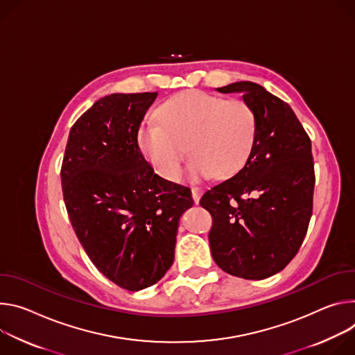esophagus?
Wrapping results in <instances>:
<instances>
[{
  "label": "esophagus",
  "mask_w": 355,
  "mask_h": 355,
  "mask_svg": "<svg viewBox=\"0 0 355 355\" xmlns=\"http://www.w3.org/2000/svg\"><path fill=\"white\" fill-rule=\"evenodd\" d=\"M202 194H203V189L202 187H199V186H193L191 187V196H193V200H194L196 205H199Z\"/></svg>",
  "instance_id": "obj_1"
}]
</instances>
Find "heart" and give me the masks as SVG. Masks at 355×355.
Instances as JSON below:
<instances>
[{"label":"heart","mask_w":355,"mask_h":355,"mask_svg":"<svg viewBox=\"0 0 355 355\" xmlns=\"http://www.w3.org/2000/svg\"><path fill=\"white\" fill-rule=\"evenodd\" d=\"M162 123L148 121L139 128L141 150L165 179H176L189 150L193 178H228L240 172L251 157L258 121L244 100H225L205 92H184L159 110Z\"/></svg>","instance_id":"heart-1"}]
</instances>
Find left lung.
Masks as SVG:
<instances>
[{
  "label": "left lung",
  "mask_w": 355,
  "mask_h": 355,
  "mask_svg": "<svg viewBox=\"0 0 355 355\" xmlns=\"http://www.w3.org/2000/svg\"><path fill=\"white\" fill-rule=\"evenodd\" d=\"M241 93L255 111L258 135L245 166L200 199L213 218V259L234 277L259 281L297 254L313 211L311 142L288 103L252 82L217 89Z\"/></svg>",
  "instance_id": "left-lung-1"
}]
</instances>
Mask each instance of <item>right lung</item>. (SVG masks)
Wrapping results in <instances>:
<instances>
[{
	"label": "right lung",
	"instance_id": "obj_1",
	"mask_svg": "<svg viewBox=\"0 0 355 355\" xmlns=\"http://www.w3.org/2000/svg\"><path fill=\"white\" fill-rule=\"evenodd\" d=\"M157 93L111 94L73 124L60 169L66 210L86 254L111 282L135 292L175 259L189 187L153 173L138 145Z\"/></svg>",
	"mask_w": 355,
	"mask_h": 355
}]
</instances>
